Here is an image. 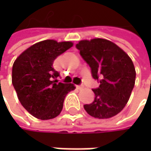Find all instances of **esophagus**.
<instances>
[{"instance_id": "1", "label": "esophagus", "mask_w": 151, "mask_h": 151, "mask_svg": "<svg viewBox=\"0 0 151 151\" xmlns=\"http://www.w3.org/2000/svg\"><path fill=\"white\" fill-rule=\"evenodd\" d=\"M76 88L78 90H81V89H83V86H76Z\"/></svg>"}]
</instances>
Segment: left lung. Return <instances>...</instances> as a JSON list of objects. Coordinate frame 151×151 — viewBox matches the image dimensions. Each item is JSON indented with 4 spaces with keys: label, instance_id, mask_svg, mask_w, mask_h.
<instances>
[{
    "label": "left lung",
    "instance_id": "left-lung-1",
    "mask_svg": "<svg viewBox=\"0 0 151 151\" xmlns=\"http://www.w3.org/2000/svg\"><path fill=\"white\" fill-rule=\"evenodd\" d=\"M76 47L90 66L92 77L100 82L92 90L94 101L84 105L85 110L96 119L117 115L129 101L135 83L132 60L118 45L103 38L81 40Z\"/></svg>",
    "mask_w": 151,
    "mask_h": 151
}]
</instances>
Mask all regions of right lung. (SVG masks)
I'll list each match as a JSON object with an SVG mask.
<instances>
[{"instance_id": "1", "label": "right lung", "mask_w": 151, "mask_h": 151, "mask_svg": "<svg viewBox=\"0 0 151 151\" xmlns=\"http://www.w3.org/2000/svg\"><path fill=\"white\" fill-rule=\"evenodd\" d=\"M71 42L48 39L22 52L12 66V81L21 104L33 117L55 119L62 111L65 97L75 90L73 84L57 81L60 74L53 68L55 59L71 48Z\"/></svg>"}]
</instances>
